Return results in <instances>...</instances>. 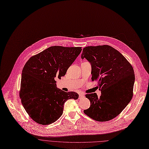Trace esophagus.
<instances>
[{
    "label": "esophagus",
    "mask_w": 149,
    "mask_h": 149,
    "mask_svg": "<svg viewBox=\"0 0 149 149\" xmlns=\"http://www.w3.org/2000/svg\"><path fill=\"white\" fill-rule=\"evenodd\" d=\"M84 93H79V99H81V98H82V97H84Z\"/></svg>",
    "instance_id": "34e87169"
}]
</instances>
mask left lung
Here are the masks:
<instances>
[{
  "label": "left lung",
  "mask_w": 149,
  "mask_h": 149,
  "mask_svg": "<svg viewBox=\"0 0 149 149\" xmlns=\"http://www.w3.org/2000/svg\"><path fill=\"white\" fill-rule=\"evenodd\" d=\"M81 58L91 63L92 81L97 82L101 91L100 97L96 93L85 95L91 106L84 112L96 121H109L119 115L132 100L133 68L121 53L108 45L85 47Z\"/></svg>",
  "instance_id": "obj_1"
}]
</instances>
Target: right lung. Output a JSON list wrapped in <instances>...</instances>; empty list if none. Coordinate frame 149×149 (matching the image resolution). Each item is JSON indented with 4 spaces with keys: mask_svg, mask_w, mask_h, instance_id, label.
I'll use <instances>...</instances> for the list:
<instances>
[{
    "mask_svg": "<svg viewBox=\"0 0 149 149\" xmlns=\"http://www.w3.org/2000/svg\"><path fill=\"white\" fill-rule=\"evenodd\" d=\"M81 50L78 47L52 46L31 57L24 65L20 97L27 113L37 123H54L62 115L65 101L78 98L75 92L58 88L55 78L65 75Z\"/></svg>",
    "mask_w": 149,
    "mask_h": 149,
    "instance_id": "1",
    "label": "right lung"
}]
</instances>
